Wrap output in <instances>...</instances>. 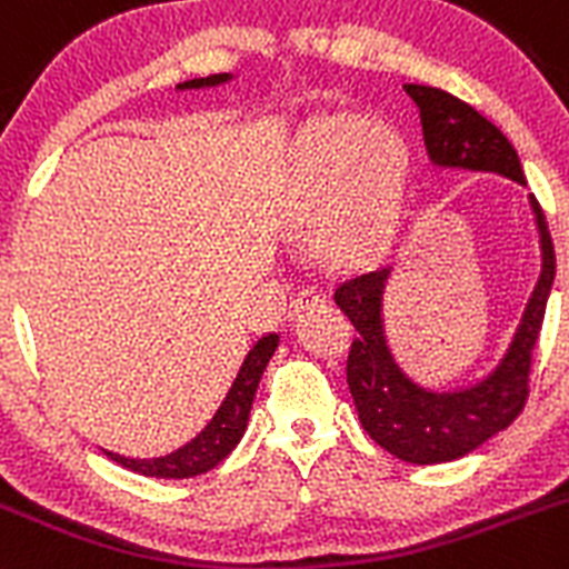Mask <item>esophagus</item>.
<instances>
[{
	"label": "esophagus",
	"mask_w": 569,
	"mask_h": 569,
	"mask_svg": "<svg viewBox=\"0 0 569 569\" xmlns=\"http://www.w3.org/2000/svg\"><path fill=\"white\" fill-rule=\"evenodd\" d=\"M321 301H325V293H321L319 288H305V290H299V293H296L293 305H290V312L296 316V312H301L305 307L321 305Z\"/></svg>",
	"instance_id": "obj_1"
}]
</instances>
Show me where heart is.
<instances>
[{
    "instance_id": "1",
    "label": "heart",
    "mask_w": 569,
    "mask_h": 569,
    "mask_svg": "<svg viewBox=\"0 0 569 569\" xmlns=\"http://www.w3.org/2000/svg\"><path fill=\"white\" fill-rule=\"evenodd\" d=\"M406 146L387 123L332 114L312 123L288 174V208L299 226H319L327 257L367 262L392 237L406 191Z\"/></svg>"
}]
</instances>
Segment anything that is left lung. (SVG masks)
<instances>
[{
    "mask_svg": "<svg viewBox=\"0 0 569 569\" xmlns=\"http://www.w3.org/2000/svg\"><path fill=\"white\" fill-rule=\"evenodd\" d=\"M403 90L420 109L431 163L497 171L525 182L522 163L510 140L471 103L423 83H403ZM530 206L541 237V276L508 356L477 387L460 392H429L400 372L380 325V293L389 270L352 276L338 284L332 299L356 327L347 356V387L367 435L398 460L417 466L451 462L482 446L497 431L508 429L522 415L530 395L533 347L539 341L547 296L556 279V250L545 211L536 197H530Z\"/></svg>",
    "mask_w": 569,
    "mask_h": 569,
    "instance_id": "1",
    "label": "left lung"
}]
</instances>
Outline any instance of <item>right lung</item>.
I'll return each mask as SVG.
<instances>
[{"mask_svg": "<svg viewBox=\"0 0 569 569\" xmlns=\"http://www.w3.org/2000/svg\"><path fill=\"white\" fill-rule=\"evenodd\" d=\"M226 78H228L226 72H220V76H208V78H191V81L180 83V90L213 87V83H222ZM276 343H279V336L259 338L257 347L250 349L248 358H244L242 369H239L237 380H233L231 392H228L226 400H222L220 411L211 417V423H208L194 440L186 442L182 448H177L174 455L158 457V460H129V457L107 451L109 460H114L118 466L129 468V471L134 473H143V477H160V479L197 477V473H206L211 471V468L220 466V462L233 451L239 437L244 435L250 403H253L259 378H262L264 367H268L270 356H273Z\"/></svg>", "mask_w": 569, "mask_h": 569, "instance_id": "add662e5", "label": "right lung"}]
</instances>
